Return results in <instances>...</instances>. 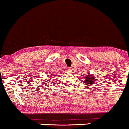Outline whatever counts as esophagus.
Here are the masks:
<instances>
[{
	"label": "esophagus",
	"instance_id": "34e87169",
	"mask_svg": "<svg viewBox=\"0 0 129 129\" xmlns=\"http://www.w3.org/2000/svg\"><path fill=\"white\" fill-rule=\"evenodd\" d=\"M71 71L72 70H71V69H70V68H67V72L70 73Z\"/></svg>",
	"mask_w": 129,
	"mask_h": 129
}]
</instances>
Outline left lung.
I'll use <instances>...</instances> for the list:
<instances>
[{"instance_id": "8db88e82", "label": "left lung", "mask_w": 129, "mask_h": 129, "mask_svg": "<svg viewBox=\"0 0 129 129\" xmlns=\"http://www.w3.org/2000/svg\"><path fill=\"white\" fill-rule=\"evenodd\" d=\"M85 83H86L88 86H89V87H91V86H92V84L94 83V82H95V80H96L94 76L89 74V73L87 74V76H85Z\"/></svg>"}]
</instances>
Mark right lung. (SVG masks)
I'll return each mask as SVG.
<instances>
[{
    "mask_svg": "<svg viewBox=\"0 0 129 129\" xmlns=\"http://www.w3.org/2000/svg\"><path fill=\"white\" fill-rule=\"evenodd\" d=\"M50 77H51V76H52V75H50ZM47 85H49V84H47Z\"/></svg>",
    "mask_w": 129,
    "mask_h": 129,
    "instance_id": "1",
    "label": "right lung"
}]
</instances>
